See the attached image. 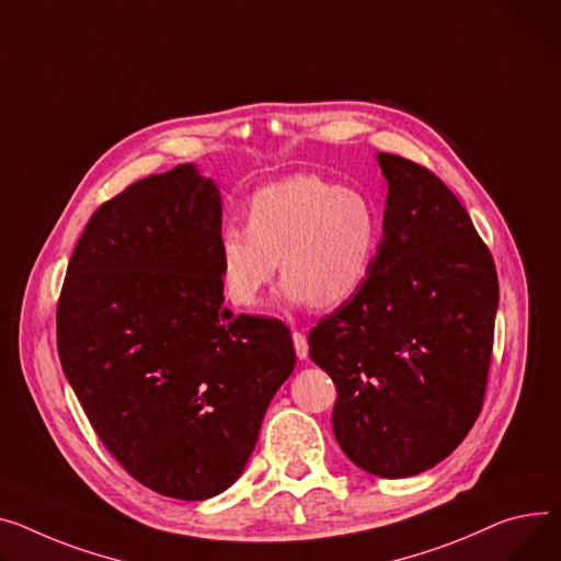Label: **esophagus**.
<instances>
[{
	"mask_svg": "<svg viewBox=\"0 0 561 561\" xmlns=\"http://www.w3.org/2000/svg\"><path fill=\"white\" fill-rule=\"evenodd\" d=\"M293 345H295L297 358L305 360L309 356V343H307V335L302 331H293Z\"/></svg>",
	"mask_w": 561,
	"mask_h": 561,
	"instance_id": "esophagus-1",
	"label": "esophagus"
}]
</instances>
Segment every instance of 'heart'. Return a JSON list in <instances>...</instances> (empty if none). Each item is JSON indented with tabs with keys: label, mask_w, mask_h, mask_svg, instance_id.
<instances>
[{
	"label": "heart",
	"mask_w": 561,
	"mask_h": 561,
	"mask_svg": "<svg viewBox=\"0 0 561 561\" xmlns=\"http://www.w3.org/2000/svg\"><path fill=\"white\" fill-rule=\"evenodd\" d=\"M248 226L230 222L218 237L220 279L230 302L254 309L277 273L288 305L331 311L365 286L381 245L375 201L320 175L300 173L256 190Z\"/></svg>",
	"instance_id": "heart-1"
}]
</instances>
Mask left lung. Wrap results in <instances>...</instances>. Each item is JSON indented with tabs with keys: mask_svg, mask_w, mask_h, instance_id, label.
I'll list each match as a JSON object with an SVG mask.
<instances>
[{
	"mask_svg": "<svg viewBox=\"0 0 561 561\" xmlns=\"http://www.w3.org/2000/svg\"><path fill=\"white\" fill-rule=\"evenodd\" d=\"M383 237L365 286L309 333L339 397L333 435L367 473L408 478L449 456L480 415L499 277L460 201L428 169L377 153Z\"/></svg>",
	"mask_w": 561,
	"mask_h": 561,
	"instance_id": "obj_1",
	"label": "left lung"
}]
</instances>
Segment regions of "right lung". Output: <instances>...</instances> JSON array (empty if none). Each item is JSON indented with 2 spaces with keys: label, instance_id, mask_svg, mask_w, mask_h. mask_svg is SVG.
I'll return each instance as SVG.
<instances>
[{
  "label": "right lung",
  "instance_id": "1",
  "mask_svg": "<svg viewBox=\"0 0 561 561\" xmlns=\"http://www.w3.org/2000/svg\"><path fill=\"white\" fill-rule=\"evenodd\" d=\"M220 192L196 164L148 175L90 218L67 266L58 356L117 462L180 501L241 476L290 377V331L222 307Z\"/></svg>",
  "mask_w": 561,
  "mask_h": 561
}]
</instances>
